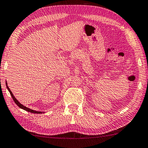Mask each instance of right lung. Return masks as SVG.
<instances>
[{
    "instance_id": "right-lung-1",
    "label": "right lung",
    "mask_w": 148,
    "mask_h": 148,
    "mask_svg": "<svg viewBox=\"0 0 148 148\" xmlns=\"http://www.w3.org/2000/svg\"><path fill=\"white\" fill-rule=\"evenodd\" d=\"M6 87H7V89H8V90L9 91V92H10V95H11V96H12V99H13V100L14 101V102H15V103L18 105V107H19L20 108H21V109H23V110H25V111H28V112H33V113H37V114H41V113H42V112H41V111H34V110H32V109H29V108H27V107H25V106H23V105H22L15 98V97L14 96V95H13V93H12V91H10V89H9V88L8 87V86H7V82L6 83Z\"/></svg>"
}]
</instances>
